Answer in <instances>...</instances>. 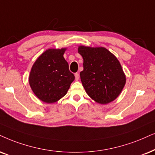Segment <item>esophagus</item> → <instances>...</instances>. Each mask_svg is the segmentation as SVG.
<instances>
[{
  "label": "esophagus",
  "instance_id": "esophagus-1",
  "mask_svg": "<svg viewBox=\"0 0 155 155\" xmlns=\"http://www.w3.org/2000/svg\"><path fill=\"white\" fill-rule=\"evenodd\" d=\"M74 76H75L76 80H79V73H75Z\"/></svg>",
  "mask_w": 155,
  "mask_h": 155
}]
</instances>
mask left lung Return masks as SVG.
I'll use <instances>...</instances> for the list:
<instances>
[{"mask_svg": "<svg viewBox=\"0 0 155 155\" xmlns=\"http://www.w3.org/2000/svg\"><path fill=\"white\" fill-rule=\"evenodd\" d=\"M78 52L84 59L80 77L87 94L101 104L116 99L126 84V76L116 56L104 47L80 46Z\"/></svg>", "mask_w": 155, "mask_h": 155, "instance_id": "left-lung-1", "label": "left lung"}]
</instances>
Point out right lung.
Listing matches in <instances>:
<instances>
[{"label":"right lung","mask_w":155,"mask_h":155,"mask_svg":"<svg viewBox=\"0 0 155 155\" xmlns=\"http://www.w3.org/2000/svg\"><path fill=\"white\" fill-rule=\"evenodd\" d=\"M66 50H46L31 68L29 84L35 95L44 102L51 104L61 99L75 79L64 58Z\"/></svg>","instance_id":"obj_1"}]
</instances>
